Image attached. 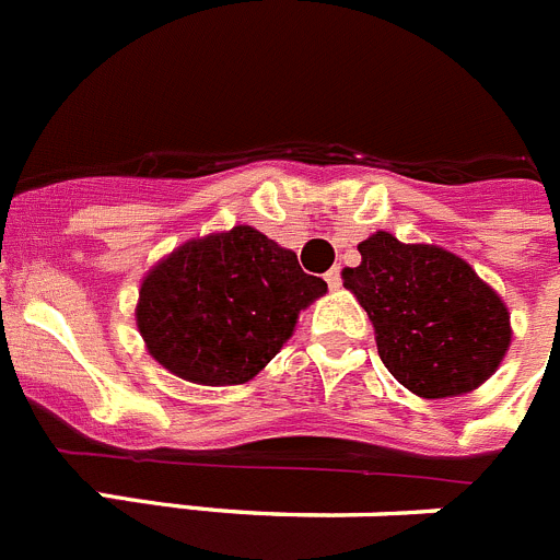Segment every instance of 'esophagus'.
<instances>
[{"label": "esophagus", "mask_w": 560, "mask_h": 560, "mask_svg": "<svg viewBox=\"0 0 560 560\" xmlns=\"http://www.w3.org/2000/svg\"><path fill=\"white\" fill-rule=\"evenodd\" d=\"M325 280H328V289H339L341 285V271L339 269H330L328 275H325Z\"/></svg>", "instance_id": "1"}]
</instances>
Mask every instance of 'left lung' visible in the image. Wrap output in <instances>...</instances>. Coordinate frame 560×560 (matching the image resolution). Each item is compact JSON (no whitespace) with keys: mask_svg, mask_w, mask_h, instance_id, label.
Returning a JSON list of instances; mask_svg holds the SVG:
<instances>
[{"mask_svg":"<svg viewBox=\"0 0 560 560\" xmlns=\"http://www.w3.org/2000/svg\"><path fill=\"white\" fill-rule=\"evenodd\" d=\"M361 264L341 271L368 311L384 368L420 398H452L493 375L511 345V316L463 257L375 232Z\"/></svg>","mask_w":560,"mask_h":560,"instance_id":"1","label":"left lung"}]
</instances>
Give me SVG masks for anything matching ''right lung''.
Listing matches in <instances>:
<instances>
[{"label": "right lung", "instance_id": "add662e5", "mask_svg": "<svg viewBox=\"0 0 560 560\" xmlns=\"http://www.w3.org/2000/svg\"><path fill=\"white\" fill-rule=\"evenodd\" d=\"M328 291L291 249L252 226L179 246L142 280L137 325L148 353L179 378L230 387L283 348L296 314Z\"/></svg>", "mask_w": 560, "mask_h": 560}]
</instances>
